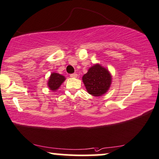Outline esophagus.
Segmentation results:
<instances>
[{"label": "esophagus", "instance_id": "34e87169", "mask_svg": "<svg viewBox=\"0 0 159 159\" xmlns=\"http://www.w3.org/2000/svg\"><path fill=\"white\" fill-rule=\"evenodd\" d=\"M70 76L71 78H76V77H77V74H76V73H74V74H71L70 75Z\"/></svg>", "mask_w": 159, "mask_h": 159}]
</instances>
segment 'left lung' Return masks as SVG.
<instances>
[{
	"label": "left lung",
	"instance_id": "left-lung-1",
	"mask_svg": "<svg viewBox=\"0 0 159 159\" xmlns=\"http://www.w3.org/2000/svg\"><path fill=\"white\" fill-rule=\"evenodd\" d=\"M83 82L88 93L93 97L106 93L112 83V76L108 69L97 63L89 68L83 76Z\"/></svg>",
	"mask_w": 159,
	"mask_h": 159
}]
</instances>
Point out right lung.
Instances as JSON below:
<instances>
[{
	"mask_svg": "<svg viewBox=\"0 0 159 159\" xmlns=\"http://www.w3.org/2000/svg\"><path fill=\"white\" fill-rule=\"evenodd\" d=\"M65 80H66V77L58 73L53 72L51 74L49 78H48L47 85H48V87L49 88L50 90L54 92L57 91L60 85L64 83Z\"/></svg>",
	"mask_w": 159,
	"mask_h": 159,
	"instance_id": "right-lung-1",
	"label": "right lung"
}]
</instances>
